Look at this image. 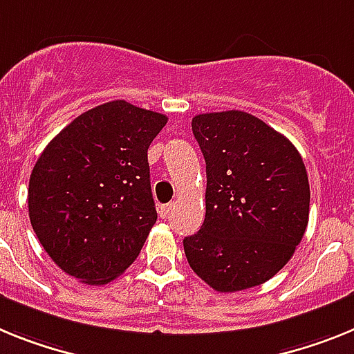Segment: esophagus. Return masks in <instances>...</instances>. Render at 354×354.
<instances>
[{"label": "esophagus", "mask_w": 354, "mask_h": 354, "mask_svg": "<svg viewBox=\"0 0 354 354\" xmlns=\"http://www.w3.org/2000/svg\"><path fill=\"white\" fill-rule=\"evenodd\" d=\"M173 208H174L173 203H169V205H160V207H158L160 217H162V219H167L169 215L173 214Z\"/></svg>", "instance_id": "34e87169"}]
</instances>
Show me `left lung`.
<instances>
[{
    "mask_svg": "<svg viewBox=\"0 0 354 354\" xmlns=\"http://www.w3.org/2000/svg\"><path fill=\"white\" fill-rule=\"evenodd\" d=\"M192 133L207 162V214L183 239L189 266L217 292L266 283L308 224L303 158L287 137L241 110L199 113Z\"/></svg>",
    "mask_w": 354,
    "mask_h": 354,
    "instance_id": "1",
    "label": "left lung"
}]
</instances>
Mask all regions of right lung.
Here are the masks:
<instances>
[{
	"instance_id": "1",
	"label": "right lung",
	"mask_w": 354,
	"mask_h": 354,
	"mask_svg": "<svg viewBox=\"0 0 354 354\" xmlns=\"http://www.w3.org/2000/svg\"><path fill=\"white\" fill-rule=\"evenodd\" d=\"M165 122L164 113L110 101L46 146L30 176L28 214L64 272L106 285L139 257L156 223L147 147Z\"/></svg>"
}]
</instances>
